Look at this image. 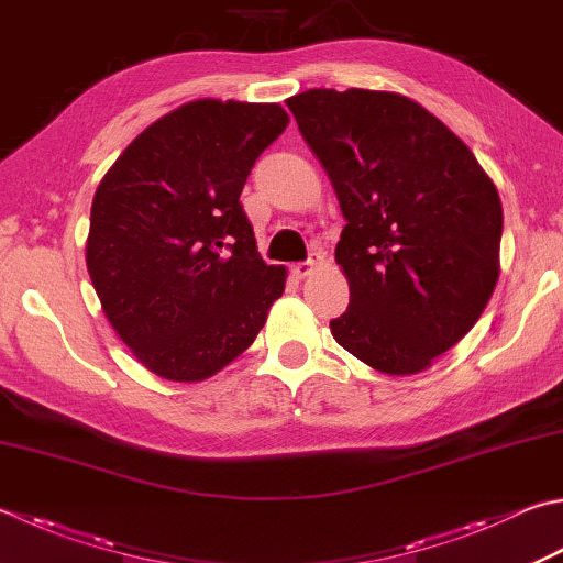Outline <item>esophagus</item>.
Returning <instances> with one entry per match:
<instances>
[{
  "mask_svg": "<svg viewBox=\"0 0 563 563\" xmlns=\"http://www.w3.org/2000/svg\"><path fill=\"white\" fill-rule=\"evenodd\" d=\"M322 266H324V256H322V253H312V256L307 258V261L295 263L292 273L297 275V278H307V275H312L314 271H319Z\"/></svg>",
  "mask_w": 563,
  "mask_h": 563,
  "instance_id": "esophagus-1",
  "label": "esophagus"
}]
</instances>
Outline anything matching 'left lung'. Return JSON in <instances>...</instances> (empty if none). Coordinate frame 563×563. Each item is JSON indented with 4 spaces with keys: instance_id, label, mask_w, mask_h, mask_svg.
Instances as JSON below:
<instances>
[{
    "instance_id": "left-lung-1",
    "label": "left lung",
    "mask_w": 563,
    "mask_h": 563,
    "mask_svg": "<svg viewBox=\"0 0 563 563\" xmlns=\"http://www.w3.org/2000/svg\"><path fill=\"white\" fill-rule=\"evenodd\" d=\"M346 227L334 258L346 312L329 329L366 366L415 376L464 339L500 275L498 187L415 99L307 90L288 99Z\"/></svg>"
}]
</instances>
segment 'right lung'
<instances>
[{"label":"right lung","instance_id":"right-lung-1","mask_svg":"<svg viewBox=\"0 0 563 563\" xmlns=\"http://www.w3.org/2000/svg\"><path fill=\"white\" fill-rule=\"evenodd\" d=\"M280 104L195 99L153 121L99 183L85 261L102 312L141 366L200 383L253 344L285 290L239 202L288 126Z\"/></svg>","mask_w":563,"mask_h":563}]
</instances>
